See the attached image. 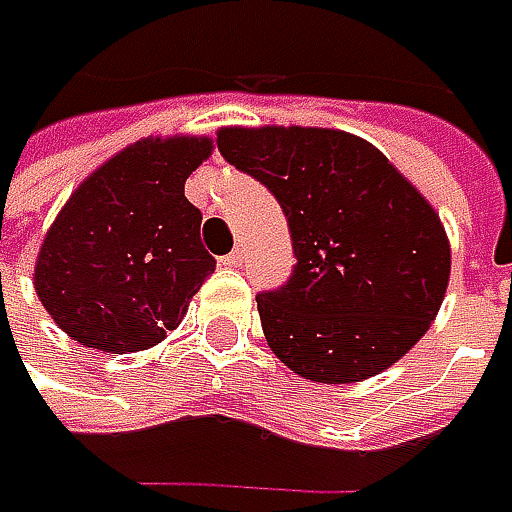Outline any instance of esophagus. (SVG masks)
I'll list each match as a JSON object with an SVG mask.
<instances>
[{"label": "esophagus", "mask_w": 512, "mask_h": 512, "mask_svg": "<svg viewBox=\"0 0 512 512\" xmlns=\"http://www.w3.org/2000/svg\"><path fill=\"white\" fill-rule=\"evenodd\" d=\"M219 262H222L225 267H239V265H242V253H239V250H233V253L222 256Z\"/></svg>", "instance_id": "esophagus-1"}]
</instances>
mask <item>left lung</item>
I'll return each mask as SVG.
<instances>
[{
  "label": "left lung",
  "mask_w": 512,
  "mask_h": 512,
  "mask_svg": "<svg viewBox=\"0 0 512 512\" xmlns=\"http://www.w3.org/2000/svg\"><path fill=\"white\" fill-rule=\"evenodd\" d=\"M219 153L282 205L296 267L256 296L270 350L310 382L350 384L427 333L450 279L439 213L382 150L327 128H222Z\"/></svg>",
  "instance_id": "1"
}]
</instances>
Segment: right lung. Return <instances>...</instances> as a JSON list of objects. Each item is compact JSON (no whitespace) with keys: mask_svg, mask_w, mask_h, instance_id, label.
<instances>
[{"mask_svg":"<svg viewBox=\"0 0 512 512\" xmlns=\"http://www.w3.org/2000/svg\"><path fill=\"white\" fill-rule=\"evenodd\" d=\"M207 136L142 139L93 170L42 242L33 285L50 319L85 347L133 353L176 330L216 259L185 179Z\"/></svg>","mask_w":512,"mask_h":512,"instance_id":"1","label":"right lung"}]
</instances>
